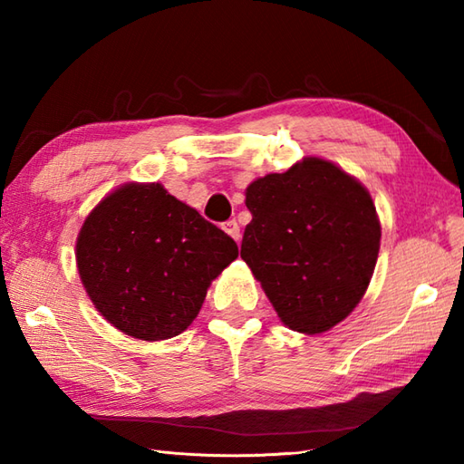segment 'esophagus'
I'll list each match as a JSON object with an SVG mask.
<instances>
[{
	"label": "esophagus",
	"instance_id": "34e87169",
	"mask_svg": "<svg viewBox=\"0 0 464 464\" xmlns=\"http://www.w3.org/2000/svg\"><path fill=\"white\" fill-rule=\"evenodd\" d=\"M223 231L227 233V235H231V237L235 239V241H241V231H239V225H237V221H227V223H223Z\"/></svg>",
	"mask_w": 464,
	"mask_h": 464
}]
</instances>
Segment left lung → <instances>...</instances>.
<instances>
[{"mask_svg":"<svg viewBox=\"0 0 464 464\" xmlns=\"http://www.w3.org/2000/svg\"><path fill=\"white\" fill-rule=\"evenodd\" d=\"M253 219L241 259L285 327L319 334L347 319L367 291L381 221L359 179L321 157H303L245 189Z\"/></svg>","mask_w":464,"mask_h":464,"instance_id":"left-lung-1","label":"left lung"}]
</instances>
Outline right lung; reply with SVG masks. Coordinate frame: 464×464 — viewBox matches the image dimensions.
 <instances>
[{"mask_svg":"<svg viewBox=\"0 0 464 464\" xmlns=\"http://www.w3.org/2000/svg\"><path fill=\"white\" fill-rule=\"evenodd\" d=\"M239 249L161 183H125L85 217L75 243L80 279L117 331L141 341L183 333L207 289Z\"/></svg>","mask_w":464,"mask_h":464,"instance_id":"right-lung-1","label":"right lung"}]
</instances>
